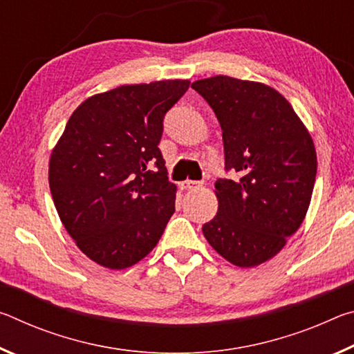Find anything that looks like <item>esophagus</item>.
<instances>
[{
	"label": "esophagus",
	"mask_w": 354,
	"mask_h": 354,
	"mask_svg": "<svg viewBox=\"0 0 354 354\" xmlns=\"http://www.w3.org/2000/svg\"><path fill=\"white\" fill-rule=\"evenodd\" d=\"M201 185L200 181H192V179H187V181L181 183V189L183 190H192V189H198Z\"/></svg>",
	"instance_id": "1"
}]
</instances>
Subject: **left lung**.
I'll list each match as a JSON object with an SVG mask.
<instances>
[{
  "label": "left lung",
  "instance_id": "left-lung-1",
  "mask_svg": "<svg viewBox=\"0 0 354 354\" xmlns=\"http://www.w3.org/2000/svg\"><path fill=\"white\" fill-rule=\"evenodd\" d=\"M223 131L225 169L217 215L203 225L211 247L237 267H256L284 248L306 217L317 154L289 101L262 82L212 76L192 82Z\"/></svg>",
  "mask_w": 354,
  "mask_h": 354
}]
</instances>
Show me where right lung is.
<instances>
[{"label": "right lung", "mask_w": 354, "mask_h": 354, "mask_svg": "<svg viewBox=\"0 0 354 354\" xmlns=\"http://www.w3.org/2000/svg\"><path fill=\"white\" fill-rule=\"evenodd\" d=\"M190 81L120 86L76 107L53 148L48 181L59 218L88 259L111 270L142 261L175 212L159 149L164 117Z\"/></svg>", "instance_id": "1"}]
</instances>
